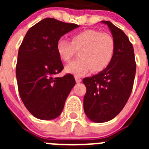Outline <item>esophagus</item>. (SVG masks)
<instances>
[{"instance_id":"1","label":"esophagus","mask_w":149,"mask_h":149,"mask_svg":"<svg viewBox=\"0 0 149 149\" xmlns=\"http://www.w3.org/2000/svg\"><path fill=\"white\" fill-rule=\"evenodd\" d=\"M74 78H75V81L77 83H80L81 81V78L78 76H74Z\"/></svg>"}]
</instances>
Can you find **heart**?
Returning <instances> with one entry per match:
<instances>
[{"mask_svg":"<svg viewBox=\"0 0 149 149\" xmlns=\"http://www.w3.org/2000/svg\"><path fill=\"white\" fill-rule=\"evenodd\" d=\"M72 42L60 38L57 40L56 51L60 58L69 63L79 51L80 58L65 68L68 73L82 75L91 69L96 73L104 70L113 59L116 43L113 37L107 33L95 29H86L74 34Z\"/></svg>","mask_w":149,"mask_h":149,"instance_id":"1","label":"heart"}]
</instances>
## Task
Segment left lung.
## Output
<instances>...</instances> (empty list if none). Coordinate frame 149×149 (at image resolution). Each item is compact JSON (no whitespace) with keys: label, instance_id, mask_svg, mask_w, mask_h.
<instances>
[{"label":"left lung","instance_id":"1","mask_svg":"<svg viewBox=\"0 0 149 149\" xmlns=\"http://www.w3.org/2000/svg\"><path fill=\"white\" fill-rule=\"evenodd\" d=\"M107 24L115 40L113 59L104 70L83 80L86 87L84 109L90 120L105 122L113 119L125 106L132 92L136 62L131 42L121 29Z\"/></svg>","mask_w":149,"mask_h":149}]
</instances>
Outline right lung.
<instances>
[{"instance_id": "right-lung-1", "label": "right lung", "mask_w": 149, "mask_h": 149, "mask_svg": "<svg viewBox=\"0 0 149 149\" xmlns=\"http://www.w3.org/2000/svg\"><path fill=\"white\" fill-rule=\"evenodd\" d=\"M78 27L46 18L29 29L19 47L15 68L18 93L26 108L37 119L58 117L75 85L71 74L55 77L64 68L56 45L64 34Z\"/></svg>"}]
</instances>
